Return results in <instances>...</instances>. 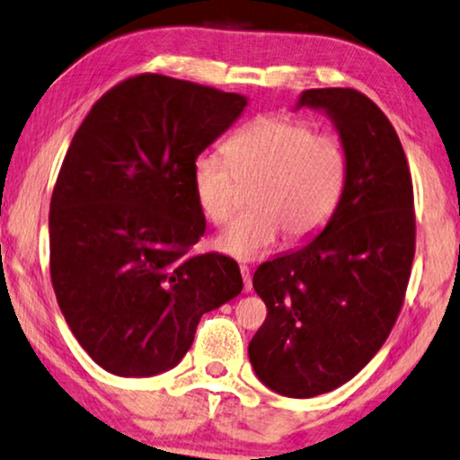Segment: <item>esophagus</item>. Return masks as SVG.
Masks as SVG:
<instances>
[{"mask_svg":"<svg viewBox=\"0 0 460 460\" xmlns=\"http://www.w3.org/2000/svg\"><path fill=\"white\" fill-rule=\"evenodd\" d=\"M240 275H243V281H244V292L249 294L252 289V281H251V270L246 265H240Z\"/></svg>","mask_w":460,"mask_h":460,"instance_id":"esophagus-1","label":"esophagus"}]
</instances>
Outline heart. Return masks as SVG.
<instances>
[{
  "label": "heart",
  "mask_w": 460,
  "mask_h": 460,
  "mask_svg": "<svg viewBox=\"0 0 460 460\" xmlns=\"http://www.w3.org/2000/svg\"><path fill=\"white\" fill-rule=\"evenodd\" d=\"M226 156L199 154L190 164V189L201 214L222 224L236 206V181H254L252 209L216 238L217 251L240 261L271 251L284 230L289 240L314 236L333 216L348 179L341 141L286 115L246 125L226 144Z\"/></svg>",
  "instance_id": "obj_1"
}]
</instances>
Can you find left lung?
<instances>
[{"mask_svg":"<svg viewBox=\"0 0 460 460\" xmlns=\"http://www.w3.org/2000/svg\"><path fill=\"white\" fill-rule=\"evenodd\" d=\"M323 111L348 154L327 226L252 275L267 319L249 358L261 383L310 399L351 380L397 321L415 254L413 185L397 131L351 88L304 90L296 109Z\"/></svg>","mask_w":460,"mask_h":460,"instance_id":"1","label":"left lung"}]
</instances>
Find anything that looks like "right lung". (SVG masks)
<instances>
[{
	"instance_id": "obj_1",
	"label": "right lung",
	"mask_w": 460,
	"mask_h": 460,
	"mask_svg": "<svg viewBox=\"0 0 460 460\" xmlns=\"http://www.w3.org/2000/svg\"><path fill=\"white\" fill-rule=\"evenodd\" d=\"M246 104L141 74L111 88L75 131L51 197V281L74 337L107 372L174 368L201 316L243 292L234 259L187 252L206 232L190 164Z\"/></svg>"
}]
</instances>
